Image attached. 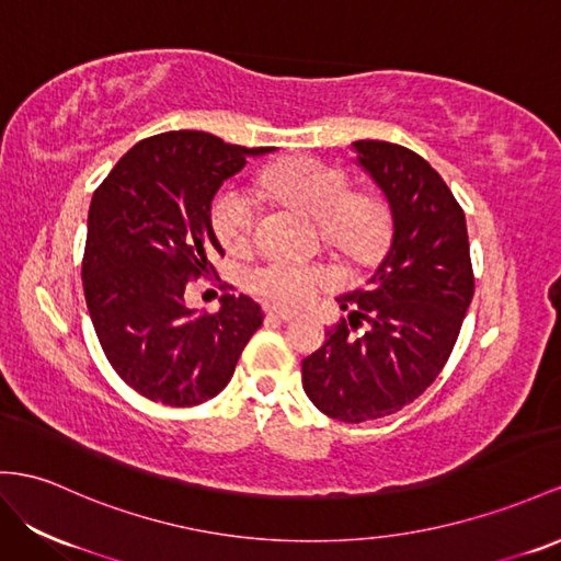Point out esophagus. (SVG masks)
<instances>
[{
  "mask_svg": "<svg viewBox=\"0 0 561 561\" xmlns=\"http://www.w3.org/2000/svg\"><path fill=\"white\" fill-rule=\"evenodd\" d=\"M267 318H270V320H279V322H289V320L296 318V312H294V310H286V308L272 306V308H267Z\"/></svg>",
  "mask_w": 561,
  "mask_h": 561,
  "instance_id": "34e87169",
  "label": "esophagus"
}]
</instances>
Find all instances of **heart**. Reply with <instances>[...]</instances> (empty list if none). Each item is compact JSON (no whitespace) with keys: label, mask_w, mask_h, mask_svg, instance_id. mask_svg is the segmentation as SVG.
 <instances>
[{"label":"heart","mask_w":561,"mask_h":561,"mask_svg":"<svg viewBox=\"0 0 561 561\" xmlns=\"http://www.w3.org/2000/svg\"><path fill=\"white\" fill-rule=\"evenodd\" d=\"M265 192L306 208L320 220L322 237L357 261L375 255L389 237V208L375 194H351V180L343 170L296 158L263 175ZM255 198L241 186H225L215 196L210 222L215 237L227 251H243L255 232ZM253 289L282 306H304L324 289L339 284V272L327 265H308L289 257H270L251 272Z\"/></svg>","instance_id":"heart-1"}]
</instances>
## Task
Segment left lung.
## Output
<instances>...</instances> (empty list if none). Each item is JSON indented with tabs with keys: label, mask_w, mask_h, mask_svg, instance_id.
I'll list each match as a JSON object with an SVG mask.
<instances>
[{
	"label": "left lung",
	"mask_w": 561,
	"mask_h": 561,
	"mask_svg": "<svg viewBox=\"0 0 561 561\" xmlns=\"http://www.w3.org/2000/svg\"><path fill=\"white\" fill-rule=\"evenodd\" d=\"M391 208L393 239L367 286L339 296L348 320L304 360L327 417L360 424L410 405L448 363L473 296L467 220L448 184L400 144L353 141Z\"/></svg>",
	"instance_id": "1"
}]
</instances>
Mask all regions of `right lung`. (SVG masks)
<instances>
[{
  "instance_id": "1",
  "label": "right lung",
  "mask_w": 561,
  "mask_h": 561,
  "mask_svg": "<svg viewBox=\"0 0 561 561\" xmlns=\"http://www.w3.org/2000/svg\"><path fill=\"white\" fill-rule=\"evenodd\" d=\"M270 151L163 133L135 144L92 196L84 300L113 369L153 403L192 408L218 396L263 324L249 296L225 294L218 312L198 314L184 289L213 275V255H222L210 225L215 192L249 156Z\"/></svg>"
}]
</instances>
